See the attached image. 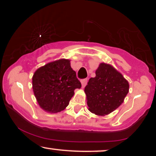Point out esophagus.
Returning a JSON list of instances; mask_svg holds the SVG:
<instances>
[{"instance_id":"34e87169","label":"esophagus","mask_w":156,"mask_h":156,"mask_svg":"<svg viewBox=\"0 0 156 156\" xmlns=\"http://www.w3.org/2000/svg\"><path fill=\"white\" fill-rule=\"evenodd\" d=\"M81 83H82V87H84L85 86H86V84L87 83V79H83V80H81Z\"/></svg>"}]
</instances>
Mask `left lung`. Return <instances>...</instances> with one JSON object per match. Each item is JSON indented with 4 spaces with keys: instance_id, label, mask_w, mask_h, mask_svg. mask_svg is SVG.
Segmentation results:
<instances>
[{
    "instance_id": "left-lung-1",
    "label": "left lung",
    "mask_w": 156,
    "mask_h": 156,
    "mask_svg": "<svg viewBox=\"0 0 156 156\" xmlns=\"http://www.w3.org/2000/svg\"><path fill=\"white\" fill-rule=\"evenodd\" d=\"M129 84L112 66L101 63L96 76L89 79L84 88L89 110L97 115H107L123 102Z\"/></svg>"
}]
</instances>
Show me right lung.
Masks as SVG:
<instances>
[{"instance_id":"1","label":"right lung","mask_w":156,"mask_h":156,"mask_svg":"<svg viewBox=\"0 0 156 156\" xmlns=\"http://www.w3.org/2000/svg\"><path fill=\"white\" fill-rule=\"evenodd\" d=\"M82 87L72 69L69 59H59L36 70L33 76V89L40 107L48 112L65 109L75 89Z\"/></svg>"}]
</instances>
